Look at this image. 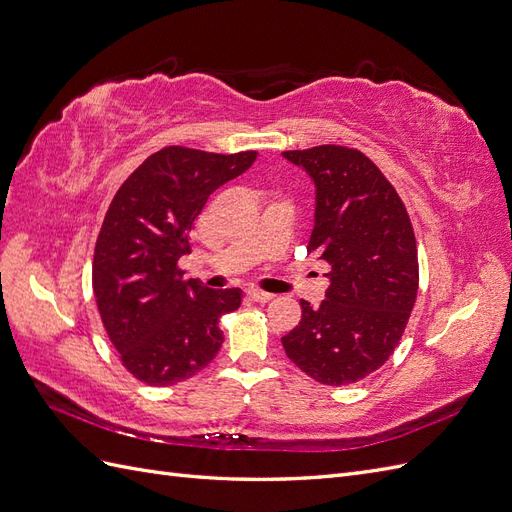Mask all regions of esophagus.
<instances>
[{
    "label": "esophagus",
    "mask_w": 512,
    "mask_h": 512,
    "mask_svg": "<svg viewBox=\"0 0 512 512\" xmlns=\"http://www.w3.org/2000/svg\"><path fill=\"white\" fill-rule=\"evenodd\" d=\"M247 297H250V299L256 301V303H267V301L273 299V294H271V292H265V290L252 288V290H247Z\"/></svg>",
    "instance_id": "esophagus-1"
}]
</instances>
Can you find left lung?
Listing matches in <instances>:
<instances>
[{
	"label": "left lung",
	"mask_w": 512,
	"mask_h": 512,
	"mask_svg": "<svg viewBox=\"0 0 512 512\" xmlns=\"http://www.w3.org/2000/svg\"><path fill=\"white\" fill-rule=\"evenodd\" d=\"M282 156L316 185L307 254L329 265L327 299L301 301V322L282 337L288 359L327 386L382 367L406 331L418 290L410 215L380 168L359 149L320 145Z\"/></svg>",
	"instance_id": "left-lung-1"
}]
</instances>
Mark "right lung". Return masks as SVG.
I'll use <instances>...</instances> for the list:
<instances>
[{"mask_svg":"<svg viewBox=\"0 0 512 512\" xmlns=\"http://www.w3.org/2000/svg\"><path fill=\"white\" fill-rule=\"evenodd\" d=\"M256 151L164 147L121 183L94 252L91 284L104 329L130 374L149 386L196 376L218 354L222 314L241 290L183 280L179 258L207 198L254 164Z\"/></svg>","mask_w":512,"mask_h":512,"instance_id":"obj_1","label":"right lung"}]
</instances>
